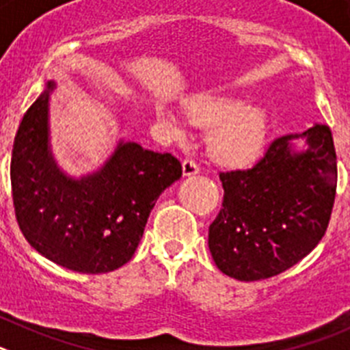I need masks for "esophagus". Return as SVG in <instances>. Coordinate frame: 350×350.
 <instances>
[{
    "label": "esophagus",
    "mask_w": 350,
    "mask_h": 350,
    "mask_svg": "<svg viewBox=\"0 0 350 350\" xmlns=\"http://www.w3.org/2000/svg\"><path fill=\"white\" fill-rule=\"evenodd\" d=\"M182 170H184L185 177H191V175H196L200 172V165L194 159H185L182 163Z\"/></svg>",
    "instance_id": "34e87169"
}]
</instances>
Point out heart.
Segmentation results:
<instances>
[{
    "instance_id": "obj_1",
    "label": "heart",
    "mask_w": 350,
    "mask_h": 350,
    "mask_svg": "<svg viewBox=\"0 0 350 350\" xmlns=\"http://www.w3.org/2000/svg\"><path fill=\"white\" fill-rule=\"evenodd\" d=\"M156 113L173 138L185 137L182 120L166 105H157ZM185 113L193 124L213 129L210 152L215 159L231 165L245 163L254 156L267 131L265 110L238 96H194L185 103Z\"/></svg>"
}]
</instances>
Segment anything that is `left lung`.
Returning <instances> with one entry per match:
<instances>
[{
    "label": "left lung",
    "mask_w": 350,
    "mask_h": 350,
    "mask_svg": "<svg viewBox=\"0 0 350 350\" xmlns=\"http://www.w3.org/2000/svg\"><path fill=\"white\" fill-rule=\"evenodd\" d=\"M308 138L295 153L290 142ZM222 208L208 228V249L222 273L254 282L295 267L321 242L336 194L332 129L315 124L268 144L245 170L221 172Z\"/></svg>",
    "instance_id": "obj_1"
}]
</instances>
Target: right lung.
<instances>
[{
  "label": "right lung",
  "instance_id": "obj_1",
  "mask_svg": "<svg viewBox=\"0 0 350 350\" xmlns=\"http://www.w3.org/2000/svg\"><path fill=\"white\" fill-rule=\"evenodd\" d=\"M27 108L14 140L12 198L29 245L59 267L108 273L129 261L157 198L182 177L180 161L138 144L117 145L92 175L66 177L49 150V94Z\"/></svg>",
  "mask_w": 350,
  "mask_h": 350
}]
</instances>
